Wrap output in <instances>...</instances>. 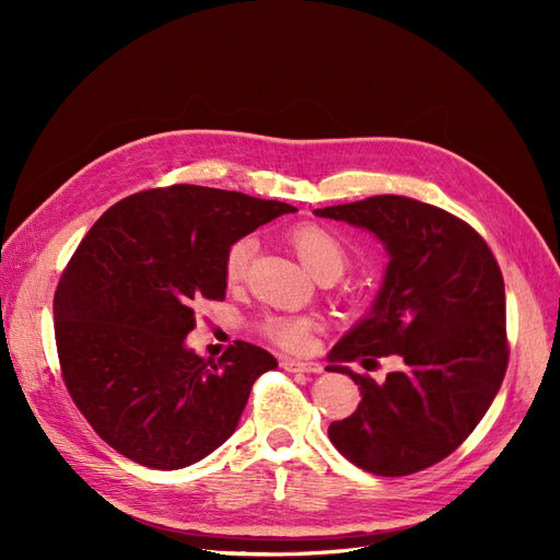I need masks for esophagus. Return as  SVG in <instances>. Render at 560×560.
Masks as SVG:
<instances>
[{
	"label": "esophagus",
	"instance_id": "obj_1",
	"mask_svg": "<svg viewBox=\"0 0 560 560\" xmlns=\"http://www.w3.org/2000/svg\"><path fill=\"white\" fill-rule=\"evenodd\" d=\"M280 366L284 369V371H292V374H319L322 371V364H317V362H299V360H292V358H284L282 362H280Z\"/></svg>",
	"mask_w": 560,
	"mask_h": 560
}]
</instances>
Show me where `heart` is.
<instances>
[{"label":"heart","mask_w":560,"mask_h":560,"mask_svg":"<svg viewBox=\"0 0 560 560\" xmlns=\"http://www.w3.org/2000/svg\"><path fill=\"white\" fill-rule=\"evenodd\" d=\"M287 241L299 254L311 273L317 280H334L348 266V249L334 231L319 224H296ZM254 241H235L224 257V278L229 284H241L247 278V270L254 254ZM319 317L315 315H268L261 322V334L284 350L303 352L313 343V334L319 329Z\"/></svg>","instance_id":"1"}]
</instances>
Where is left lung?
Masks as SVG:
<instances>
[{"label": "left lung", "instance_id": "left-lung-1", "mask_svg": "<svg viewBox=\"0 0 560 560\" xmlns=\"http://www.w3.org/2000/svg\"><path fill=\"white\" fill-rule=\"evenodd\" d=\"M313 212L369 229L389 252L374 308L329 352L327 371L348 374L362 395L352 416L329 425L331 444L378 477L442 463L479 425L510 362L493 252L460 217L406 196ZM387 353L405 366L385 384L340 366Z\"/></svg>", "mask_w": 560, "mask_h": 560}]
</instances>
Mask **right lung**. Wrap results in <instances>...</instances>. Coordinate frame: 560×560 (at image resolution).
I'll use <instances>...</instances> for the list:
<instances>
[{"mask_svg":"<svg viewBox=\"0 0 560 560\" xmlns=\"http://www.w3.org/2000/svg\"><path fill=\"white\" fill-rule=\"evenodd\" d=\"M296 208L173 184L118 200L86 233L54 296L67 393L100 439L154 469L194 465L238 425L249 389L278 362L235 341L219 360L184 346L200 301H224V257Z\"/></svg>","mask_w":560,"mask_h":560,"instance_id":"right-lung-1","label":"right lung"}]
</instances>
